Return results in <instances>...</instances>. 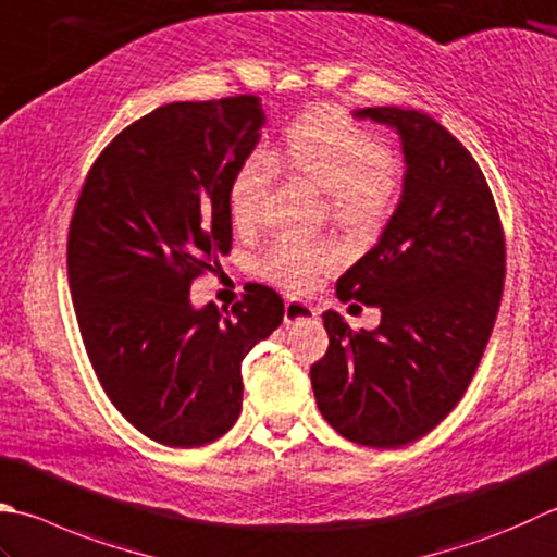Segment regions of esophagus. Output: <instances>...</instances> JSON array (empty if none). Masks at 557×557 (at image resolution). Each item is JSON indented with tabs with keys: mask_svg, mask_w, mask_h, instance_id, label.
Here are the masks:
<instances>
[{
	"mask_svg": "<svg viewBox=\"0 0 557 557\" xmlns=\"http://www.w3.org/2000/svg\"><path fill=\"white\" fill-rule=\"evenodd\" d=\"M315 315H319V311H315L313 307H309V304L304 301H297V299H289L285 304V325L289 329V325H301V323H311L315 321Z\"/></svg>",
	"mask_w": 557,
	"mask_h": 557,
	"instance_id": "esophagus-1",
	"label": "esophagus"
}]
</instances>
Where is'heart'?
<instances>
[{
	"mask_svg": "<svg viewBox=\"0 0 557 557\" xmlns=\"http://www.w3.org/2000/svg\"><path fill=\"white\" fill-rule=\"evenodd\" d=\"M272 169L313 183L325 193L331 220L364 232L391 212L398 178L394 154L372 129L357 125L337 108H313L285 129L280 145L246 157L228 183V216L236 228H253L270 193ZM335 265L323 244L280 242L260 260V272L275 285L304 292Z\"/></svg>",
	"mask_w": 557,
	"mask_h": 557,
	"instance_id": "heart-1",
	"label": "heart"
}]
</instances>
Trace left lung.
<instances>
[{
  "mask_svg": "<svg viewBox=\"0 0 557 557\" xmlns=\"http://www.w3.org/2000/svg\"><path fill=\"white\" fill-rule=\"evenodd\" d=\"M359 120L396 129L403 193L379 244L337 280V299L379 307L355 333L325 311L329 350L311 367L321 416L374 449L418 442L466 394L505 285V234L481 166L437 120L396 106Z\"/></svg>",
  "mask_w": 557,
  "mask_h": 557,
  "instance_id": "1",
  "label": "left lung"
}]
</instances>
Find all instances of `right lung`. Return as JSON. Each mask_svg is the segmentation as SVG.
Wrapping results in <instances>:
<instances>
[{
    "label": "right lung",
    "mask_w": 557,
    "mask_h": 557,
    "mask_svg": "<svg viewBox=\"0 0 557 557\" xmlns=\"http://www.w3.org/2000/svg\"><path fill=\"white\" fill-rule=\"evenodd\" d=\"M263 125L258 96L161 106L101 151L74 207L67 275L86 355L120 416L163 446L234 428L244 357L285 315L263 285L232 311L190 301L232 248L228 183Z\"/></svg>",
    "instance_id": "add662e5"
}]
</instances>
